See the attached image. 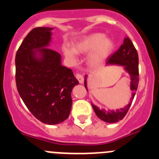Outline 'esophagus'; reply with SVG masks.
Here are the masks:
<instances>
[{"mask_svg": "<svg viewBox=\"0 0 159 159\" xmlns=\"http://www.w3.org/2000/svg\"><path fill=\"white\" fill-rule=\"evenodd\" d=\"M75 77H76V79L78 80V81L80 83V84H82V83L84 82V76H83L82 74L77 73L76 75H75Z\"/></svg>", "mask_w": 159, "mask_h": 159, "instance_id": "obj_1", "label": "esophagus"}]
</instances>
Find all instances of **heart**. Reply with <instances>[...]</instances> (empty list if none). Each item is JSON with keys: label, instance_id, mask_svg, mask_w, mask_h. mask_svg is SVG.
Wrapping results in <instances>:
<instances>
[{"label": "heart", "instance_id": "1", "mask_svg": "<svg viewBox=\"0 0 159 159\" xmlns=\"http://www.w3.org/2000/svg\"><path fill=\"white\" fill-rule=\"evenodd\" d=\"M114 48V43L109 38L104 37L102 33H92L81 37L73 43V48L64 46L63 52L71 62H75L77 54L90 53L88 57L89 64L97 66L111 54Z\"/></svg>", "mask_w": 159, "mask_h": 159}]
</instances>
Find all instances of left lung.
<instances>
[{"label": "left lung", "mask_w": 159, "mask_h": 159, "mask_svg": "<svg viewBox=\"0 0 159 159\" xmlns=\"http://www.w3.org/2000/svg\"><path fill=\"white\" fill-rule=\"evenodd\" d=\"M107 65L110 64H118L123 65L125 67V70L128 72L130 76V90L133 92L132 98L129 104L123 108H120L116 111L100 110L96 106L92 104L94 111L99 119L107 123H116L121 120L127 115L129 108L132 103V100L134 99L135 92L137 91L138 84H139V56L136 48L131 40L128 37H125L123 40V43L120 46L119 50L116 52L107 59L106 63ZM87 77V75H86ZM86 77L84 80V86L87 89V81ZM88 91V89H87Z\"/></svg>", "instance_id": "left-lung-1"}]
</instances>
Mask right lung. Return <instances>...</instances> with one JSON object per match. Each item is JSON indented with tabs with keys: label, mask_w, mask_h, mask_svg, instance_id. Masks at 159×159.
I'll return each instance as SVG.
<instances>
[{
	"label": "right lung",
	"mask_w": 159,
	"mask_h": 159,
	"mask_svg": "<svg viewBox=\"0 0 159 159\" xmlns=\"http://www.w3.org/2000/svg\"><path fill=\"white\" fill-rule=\"evenodd\" d=\"M52 28H35L16 54V84L29 111L40 122L53 125L69 116L72 88L79 84L70 68L61 65L60 53L48 48Z\"/></svg>",
	"instance_id": "right-lung-1"
}]
</instances>
